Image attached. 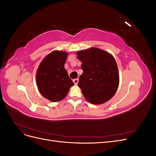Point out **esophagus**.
<instances>
[{"label": "esophagus", "mask_w": 156, "mask_h": 156, "mask_svg": "<svg viewBox=\"0 0 156 156\" xmlns=\"http://www.w3.org/2000/svg\"><path fill=\"white\" fill-rule=\"evenodd\" d=\"M73 82L75 84H77L78 82H79V79H75L73 80Z\"/></svg>", "instance_id": "34e87169"}]
</instances>
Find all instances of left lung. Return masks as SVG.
<instances>
[{
	"label": "left lung",
	"instance_id": "8db88e82",
	"mask_svg": "<svg viewBox=\"0 0 156 156\" xmlns=\"http://www.w3.org/2000/svg\"><path fill=\"white\" fill-rule=\"evenodd\" d=\"M82 62L83 74L78 86L86 100L93 104H101L115 95L119 84V70L113 56L98 48L77 52Z\"/></svg>",
	"mask_w": 156,
	"mask_h": 156
}]
</instances>
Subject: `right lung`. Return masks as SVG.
<instances>
[{"label":"right lung","mask_w":156,"mask_h":156,"mask_svg":"<svg viewBox=\"0 0 156 156\" xmlns=\"http://www.w3.org/2000/svg\"><path fill=\"white\" fill-rule=\"evenodd\" d=\"M67 56L64 51L52 52L42 60L37 69V88L41 95L51 101L62 100L74 84L64 68Z\"/></svg>","instance_id":"add662e5"}]
</instances>
